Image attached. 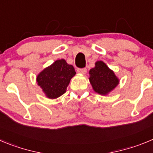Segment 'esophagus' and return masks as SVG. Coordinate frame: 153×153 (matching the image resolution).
Segmentation results:
<instances>
[{
  "label": "esophagus",
  "instance_id": "34e87169",
  "mask_svg": "<svg viewBox=\"0 0 153 153\" xmlns=\"http://www.w3.org/2000/svg\"><path fill=\"white\" fill-rule=\"evenodd\" d=\"M77 72L81 74H86L87 72V70H86V68H78Z\"/></svg>",
  "mask_w": 153,
  "mask_h": 153
}]
</instances>
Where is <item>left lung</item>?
<instances>
[{
  "label": "left lung",
  "mask_w": 153,
  "mask_h": 153,
  "mask_svg": "<svg viewBox=\"0 0 153 153\" xmlns=\"http://www.w3.org/2000/svg\"><path fill=\"white\" fill-rule=\"evenodd\" d=\"M89 79L93 90L102 96L108 95L119 83L114 73L102 61L96 62L95 67L89 71Z\"/></svg>",
  "instance_id": "8db88e82"
}]
</instances>
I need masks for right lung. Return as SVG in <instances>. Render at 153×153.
I'll return each instance as SVG.
<instances>
[{
	"label": "right lung",
	"instance_id": "obj_1",
	"mask_svg": "<svg viewBox=\"0 0 153 153\" xmlns=\"http://www.w3.org/2000/svg\"><path fill=\"white\" fill-rule=\"evenodd\" d=\"M76 74L74 67L65 60H57L39 74L36 81L48 99H57L65 93L71 78Z\"/></svg>",
	"mask_w": 153,
	"mask_h": 153
}]
</instances>
